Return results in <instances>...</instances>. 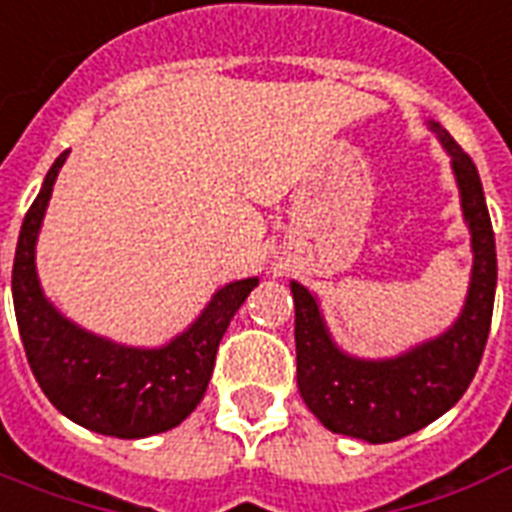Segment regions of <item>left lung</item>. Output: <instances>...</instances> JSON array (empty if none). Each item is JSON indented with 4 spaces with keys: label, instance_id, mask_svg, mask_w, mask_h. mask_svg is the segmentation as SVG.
<instances>
[{
    "label": "left lung",
    "instance_id": "8db88e82",
    "mask_svg": "<svg viewBox=\"0 0 512 512\" xmlns=\"http://www.w3.org/2000/svg\"><path fill=\"white\" fill-rule=\"evenodd\" d=\"M452 158L470 230L473 269L455 325L394 359H357L335 346L317 298L290 282L296 304L298 391L327 431L386 444L420 431L460 402L484 357L497 288L494 230L476 163L441 124L428 121Z\"/></svg>",
    "mask_w": 512,
    "mask_h": 512
}]
</instances>
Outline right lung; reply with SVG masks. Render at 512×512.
Instances as JSON below:
<instances>
[{
  "mask_svg": "<svg viewBox=\"0 0 512 512\" xmlns=\"http://www.w3.org/2000/svg\"><path fill=\"white\" fill-rule=\"evenodd\" d=\"M68 153L57 155L20 227L12 264L20 341L36 383L65 418L116 439H145L179 425L198 407L219 341L259 280L248 277L216 290L198 320L161 349L113 343L65 320L36 277V237Z\"/></svg>",
  "mask_w": 512,
  "mask_h": 512,
  "instance_id": "add662e5",
  "label": "right lung"
}]
</instances>
